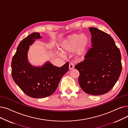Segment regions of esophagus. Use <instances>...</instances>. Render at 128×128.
Masks as SVG:
<instances>
[{"label": "esophagus", "instance_id": "34e87169", "mask_svg": "<svg viewBox=\"0 0 128 128\" xmlns=\"http://www.w3.org/2000/svg\"><path fill=\"white\" fill-rule=\"evenodd\" d=\"M74 68V65L73 64L70 63L69 64V69L70 70H73Z\"/></svg>", "mask_w": 128, "mask_h": 128}]
</instances>
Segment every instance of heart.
<instances>
[{
	"mask_svg": "<svg viewBox=\"0 0 128 128\" xmlns=\"http://www.w3.org/2000/svg\"><path fill=\"white\" fill-rule=\"evenodd\" d=\"M91 42V38L89 36L82 33H74L61 42L60 49L64 54L73 51L76 58H82L90 50Z\"/></svg>",
	"mask_w": 128,
	"mask_h": 128,
	"instance_id": "heart-1",
	"label": "heart"
}]
</instances>
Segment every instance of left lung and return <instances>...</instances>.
Wrapping results in <instances>:
<instances>
[{
	"label": "left lung",
	"instance_id": "left-lung-1",
	"mask_svg": "<svg viewBox=\"0 0 128 128\" xmlns=\"http://www.w3.org/2000/svg\"><path fill=\"white\" fill-rule=\"evenodd\" d=\"M89 30L92 48L85 60L75 68L80 72L78 82L82 90L90 95H101L112 90L119 79L121 54L110 35L96 28Z\"/></svg>",
	"mask_w": 128,
	"mask_h": 128
}]
</instances>
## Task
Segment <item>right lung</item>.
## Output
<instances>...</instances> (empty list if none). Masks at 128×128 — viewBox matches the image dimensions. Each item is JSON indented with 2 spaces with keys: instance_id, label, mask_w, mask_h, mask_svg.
Segmentation results:
<instances>
[{
  "instance_id": "obj_1",
  "label": "right lung",
  "mask_w": 128,
  "mask_h": 128,
  "mask_svg": "<svg viewBox=\"0 0 128 128\" xmlns=\"http://www.w3.org/2000/svg\"><path fill=\"white\" fill-rule=\"evenodd\" d=\"M42 36L33 32L21 41L12 62V75L16 84L26 95L35 98L48 97L56 90L62 76L68 70L67 62L60 68L47 61L42 66L32 65L29 61L30 46Z\"/></svg>"
}]
</instances>
